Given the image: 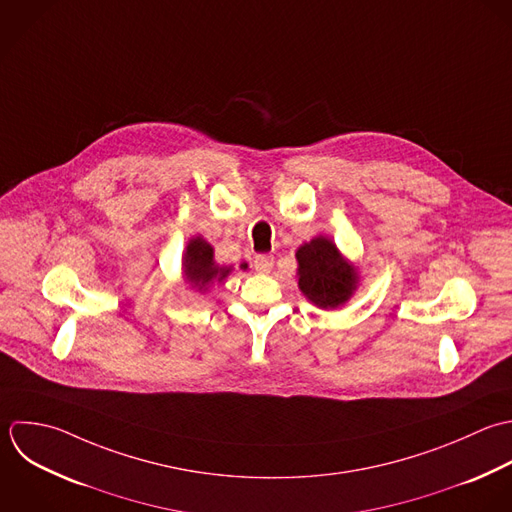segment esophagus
<instances>
[{
    "label": "esophagus",
    "mask_w": 512,
    "mask_h": 512,
    "mask_svg": "<svg viewBox=\"0 0 512 512\" xmlns=\"http://www.w3.org/2000/svg\"><path fill=\"white\" fill-rule=\"evenodd\" d=\"M253 265L259 273H269L273 269V257L271 255H257Z\"/></svg>",
    "instance_id": "1"
}]
</instances>
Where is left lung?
Instances as JSON below:
<instances>
[{
	"mask_svg": "<svg viewBox=\"0 0 512 512\" xmlns=\"http://www.w3.org/2000/svg\"><path fill=\"white\" fill-rule=\"evenodd\" d=\"M297 285L309 303L329 311L345 305L357 291L361 275L327 235L303 243L297 253Z\"/></svg>",
	"mask_w": 512,
	"mask_h": 512,
	"instance_id": "8db88e82",
	"label": "left lung"
}]
</instances>
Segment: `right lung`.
<instances>
[{
    "label": "right lung",
    "instance_id": "1",
    "mask_svg": "<svg viewBox=\"0 0 512 512\" xmlns=\"http://www.w3.org/2000/svg\"><path fill=\"white\" fill-rule=\"evenodd\" d=\"M247 269V263L239 265ZM233 273V265H219L215 261V249L201 235H195L187 241L181 257V277L183 283L197 291L205 293L213 283H223Z\"/></svg>",
    "mask_w": 512,
    "mask_h": 512
}]
</instances>
